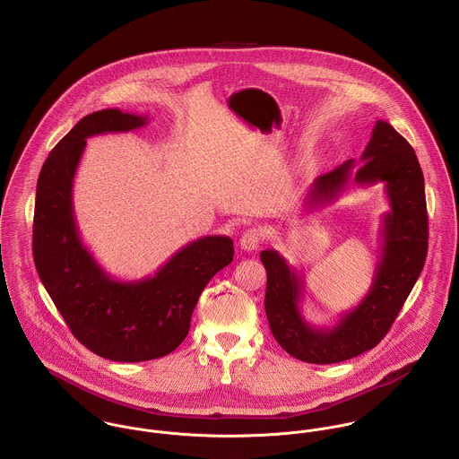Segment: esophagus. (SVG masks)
Masks as SVG:
<instances>
[{"instance_id":"1","label":"esophagus","mask_w":459,"mask_h":459,"mask_svg":"<svg viewBox=\"0 0 459 459\" xmlns=\"http://www.w3.org/2000/svg\"><path fill=\"white\" fill-rule=\"evenodd\" d=\"M263 230L262 228H249L244 231V235L240 237V247L244 251H255L260 247L263 240Z\"/></svg>"}]
</instances>
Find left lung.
Returning <instances> with one entry per match:
<instances>
[{
	"label": "left lung",
	"instance_id": "1",
	"mask_svg": "<svg viewBox=\"0 0 459 459\" xmlns=\"http://www.w3.org/2000/svg\"><path fill=\"white\" fill-rule=\"evenodd\" d=\"M315 180L311 203H330L348 186L385 184L391 212L382 221V256L362 302L332 328L309 325L300 313L304 282L272 249L262 251L266 270L264 313L275 341L291 357L309 364H335L375 348L389 332L417 282L428 255L424 175L410 143L391 124L378 120L360 157ZM356 171L353 172L352 169Z\"/></svg>",
	"mask_w": 459,
	"mask_h": 459
}]
</instances>
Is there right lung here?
<instances>
[{"label":"right lung","mask_w":459,"mask_h":459,"mask_svg":"<svg viewBox=\"0 0 459 459\" xmlns=\"http://www.w3.org/2000/svg\"><path fill=\"white\" fill-rule=\"evenodd\" d=\"M148 117L102 109L79 120L42 166L33 217L39 277L74 337L99 357L143 362L171 353L186 339L208 281L233 262L230 237H203L182 247L155 275L117 281L82 246L72 187L86 137L129 132Z\"/></svg>","instance_id":"1"}]
</instances>
